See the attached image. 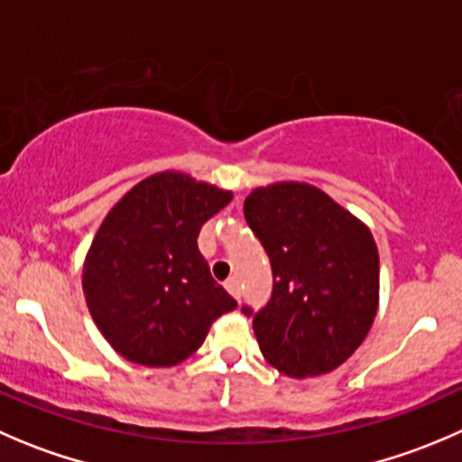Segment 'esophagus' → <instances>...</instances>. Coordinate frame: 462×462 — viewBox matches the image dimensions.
<instances>
[{
	"label": "esophagus",
	"instance_id": "obj_1",
	"mask_svg": "<svg viewBox=\"0 0 462 462\" xmlns=\"http://www.w3.org/2000/svg\"><path fill=\"white\" fill-rule=\"evenodd\" d=\"M226 289L232 298H236V300L241 298V286H239V280H236V277H230V280L226 282Z\"/></svg>",
	"mask_w": 462,
	"mask_h": 462
}]
</instances>
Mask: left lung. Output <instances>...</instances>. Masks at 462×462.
I'll return each instance as SVG.
<instances>
[{"label": "left lung", "mask_w": 462, "mask_h": 462, "mask_svg": "<svg viewBox=\"0 0 462 462\" xmlns=\"http://www.w3.org/2000/svg\"><path fill=\"white\" fill-rule=\"evenodd\" d=\"M245 221L271 259L273 293L253 318L263 359L289 377L331 373L377 316L379 253L368 227L304 182L259 187Z\"/></svg>", "instance_id": "obj_1"}]
</instances>
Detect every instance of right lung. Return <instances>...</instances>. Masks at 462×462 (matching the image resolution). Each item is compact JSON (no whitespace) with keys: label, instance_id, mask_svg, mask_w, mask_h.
<instances>
[{"label":"right lung","instance_id":"obj_1","mask_svg":"<svg viewBox=\"0 0 462 462\" xmlns=\"http://www.w3.org/2000/svg\"><path fill=\"white\" fill-rule=\"evenodd\" d=\"M232 191L178 171L155 173L107 212L83 266V293L103 338L133 364L169 368L194 355L236 300L199 250Z\"/></svg>","mask_w":462,"mask_h":462}]
</instances>
